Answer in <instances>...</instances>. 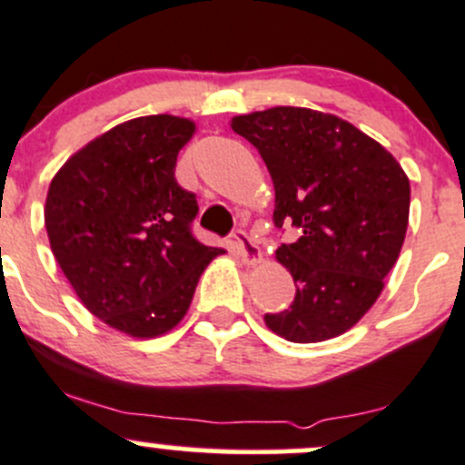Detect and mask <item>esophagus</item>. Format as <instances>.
<instances>
[{"label": "esophagus", "instance_id": "34e87169", "mask_svg": "<svg viewBox=\"0 0 465 465\" xmlns=\"http://www.w3.org/2000/svg\"><path fill=\"white\" fill-rule=\"evenodd\" d=\"M233 241H236L238 256L242 258V262H245V265H249V267L261 265V262H262L261 247H258L256 242H253L245 232H236V233H233Z\"/></svg>", "mask_w": 465, "mask_h": 465}]
</instances>
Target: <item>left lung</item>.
I'll return each instance as SVG.
<instances>
[{"label": "left lung", "mask_w": 465, "mask_h": 465, "mask_svg": "<svg viewBox=\"0 0 465 465\" xmlns=\"http://www.w3.org/2000/svg\"><path fill=\"white\" fill-rule=\"evenodd\" d=\"M272 175L273 223L301 238L276 249L294 302L265 314L273 334L321 343L351 330L383 292L410 218V180L392 153L348 120L302 106L232 117Z\"/></svg>", "instance_id": "8db88e82"}]
</instances>
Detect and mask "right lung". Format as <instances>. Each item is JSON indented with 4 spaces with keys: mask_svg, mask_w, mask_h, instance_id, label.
<instances>
[{
    "mask_svg": "<svg viewBox=\"0 0 465 465\" xmlns=\"http://www.w3.org/2000/svg\"><path fill=\"white\" fill-rule=\"evenodd\" d=\"M195 122L126 120L71 155L53 175L44 224L53 256L82 305L134 339H155L187 314L200 273L224 253L192 236L193 193L175 160Z\"/></svg>",
    "mask_w": 465,
    "mask_h": 465,
    "instance_id": "obj_1",
    "label": "right lung"
}]
</instances>
